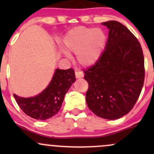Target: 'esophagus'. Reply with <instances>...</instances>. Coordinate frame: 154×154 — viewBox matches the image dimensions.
<instances>
[{
  "instance_id": "1",
  "label": "esophagus",
  "mask_w": 154,
  "mask_h": 154,
  "mask_svg": "<svg viewBox=\"0 0 154 154\" xmlns=\"http://www.w3.org/2000/svg\"><path fill=\"white\" fill-rule=\"evenodd\" d=\"M75 77H76V78H81V77H83V73L82 72L76 71L75 72Z\"/></svg>"
}]
</instances>
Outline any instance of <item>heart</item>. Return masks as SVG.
I'll return each mask as SVG.
<instances>
[{"instance_id":"1","label":"heart","mask_w":154,"mask_h":154,"mask_svg":"<svg viewBox=\"0 0 154 154\" xmlns=\"http://www.w3.org/2000/svg\"><path fill=\"white\" fill-rule=\"evenodd\" d=\"M106 43V33L100 28L77 26L67 32L63 45L69 52L77 54L81 65L89 66L99 59Z\"/></svg>"}]
</instances>
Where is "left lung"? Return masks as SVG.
<instances>
[{"mask_svg": "<svg viewBox=\"0 0 154 154\" xmlns=\"http://www.w3.org/2000/svg\"><path fill=\"white\" fill-rule=\"evenodd\" d=\"M109 28L106 49L93 66L82 69L88 83L86 102L95 115L119 119L133 108L145 78L144 56L140 43L122 24L102 23Z\"/></svg>", "mask_w": 154, "mask_h": 154, "instance_id": "obj_1", "label": "left lung"}]
</instances>
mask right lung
Listing matches in <instances>:
<instances>
[{
    "label": "right lung",
    "mask_w": 154,
    "mask_h": 154,
    "mask_svg": "<svg viewBox=\"0 0 154 154\" xmlns=\"http://www.w3.org/2000/svg\"><path fill=\"white\" fill-rule=\"evenodd\" d=\"M75 82L73 69H57L50 84L41 93L32 98H22L14 94L16 101L26 115L45 120L56 115L61 107L64 95Z\"/></svg>",
    "instance_id": "1"
}]
</instances>
